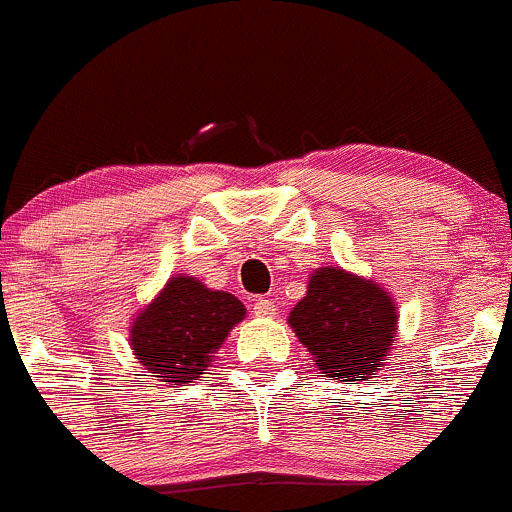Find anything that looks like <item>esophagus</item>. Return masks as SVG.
Masks as SVG:
<instances>
[{"mask_svg": "<svg viewBox=\"0 0 512 512\" xmlns=\"http://www.w3.org/2000/svg\"><path fill=\"white\" fill-rule=\"evenodd\" d=\"M254 313L258 318H273V315H276V303L266 298H258L254 303Z\"/></svg>", "mask_w": 512, "mask_h": 512, "instance_id": "esophagus-1", "label": "esophagus"}]
</instances>
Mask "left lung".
<instances>
[{
  "label": "left lung",
  "mask_w": 512,
  "mask_h": 512,
  "mask_svg": "<svg viewBox=\"0 0 512 512\" xmlns=\"http://www.w3.org/2000/svg\"><path fill=\"white\" fill-rule=\"evenodd\" d=\"M397 305L374 281L325 266L310 276L308 293L288 325L308 347L323 377L355 384L382 367L397 337Z\"/></svg>",
  "instance_id": "obj_1"
}]
</instances>
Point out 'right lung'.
I'll list each match as a JSON object with an SVG mask.
<instances>
[{
    "mask_svg": "<svg viewBox=\"0 0 512 512\" xmlns=\"http://www.w3.org/2000/svg\"><path fill=\"white\" fill-rule=\"evenodd\" d=\"M244 315L239 298L179 273L130 325V347L150 377L187 384L204 374Z\"/></svg>",
    "mask_w": 512,
    "mask_h": 512,
    "instance_id": "1",
    "label": "right lung"
}]
</instances>
